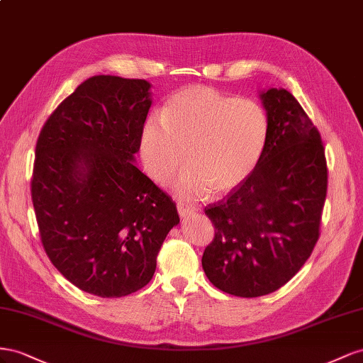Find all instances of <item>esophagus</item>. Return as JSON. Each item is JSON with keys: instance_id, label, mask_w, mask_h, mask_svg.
<instances>
[{"instance_id": "1", "label": "esophagus", "mask_w": 363, "mask_h": 363, "mask_svg": "<svg viewBox=\"0 0 363 363\" xmlns=\"http://www.w3.org/2000/svg\"><path fill=\"white\" fill-rule=\"evenodd\" d=\"M176 208H178V213H179L181 217H185V216H189V214L196 211V206H191L187 202L181 201V199L176 201Z\"/></svg>"}]
</instances>
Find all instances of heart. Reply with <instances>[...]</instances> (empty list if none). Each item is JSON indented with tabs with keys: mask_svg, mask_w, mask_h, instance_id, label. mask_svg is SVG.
<instances>
[{
	"mask_svg": "<svg viewBox=\"0 0 363 363\" xmlns=\"http://www.w3.org/2000/svg\"><path fill=\"white\" fill-rule=\"evenodd\" d=\"M269 120L260 103L193 86L173 94L162 113L141 130V160L150 178L167 184L184 161L174 189L187 198L226 193L250 178L260 162Z\"/></svg>",
	"mask_w": 363,
	"mask_h": 363,
	"instance_id": "1",
	"label": "heart"
}]
</instances>
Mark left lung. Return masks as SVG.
Returning a JSON list of instances; mask_svg holds the SVG:
<instances>
[{
  "instance_id": "8db88e82",
  "label": "left lung",
  "mask_w": 363,
  "mask_h": 363,
  "mask_svg": "<svg viewBox=\"0 0 363 363\" xmlns=\"http://www.w3.org/2000/svg\"><path fill=\"white\" fill-rule=\"evenodd\" d=\"M260 97L269 120L263 157L250 178L205 208L214 239L203 271L217 289L242 298L275 292L307 262L328 182L323 138L298 100L277 88Z\"/></svg>"
}]
</instances>
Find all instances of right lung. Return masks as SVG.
<instances>
[{
    "instance_id": "obj_1",
    "label": "right lung",
    "mask_w": 363,
    "mask_h": 363,
    "mask_svg": "<svg viewBox=\"0 0 363 363\" xmlns=\"http://www.w3.org/2000/svg\"><path fill=\"white\" fill-rule=\"evenodd\" d=\"M141 79L92 76L39 132L32 201L40 242L80 291L120 298L146 286L176 203L133 165L150 101Z\"/></svg>"
}]
</instances>
